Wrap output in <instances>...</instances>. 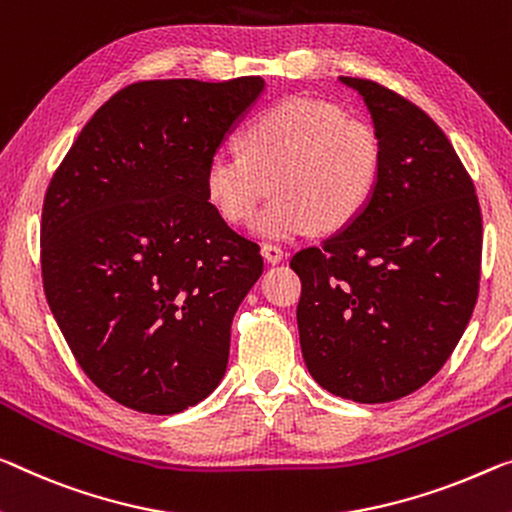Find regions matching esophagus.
I'll return each instance as SVG.
<instances>
[{
	"instance_id": "34e87169",
	"label": "esophagus",
	"mask_w": 512,
	"mask_h": 512,
	"mask_svg": "<svg viewBox=\"0 0 512 512\" xmlns=\"http://www.w3.org/2000/svg\"><path fill=\"white\" fill-rule=\"evenodd\" d=\"M261 254H263V258H265V261L270 263V265H277V263L283 261V249L277 247V245H263Z\"/></svg>"
}]
</instances>
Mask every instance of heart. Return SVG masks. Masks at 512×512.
Masks as SVG:
<instances>
[{
    "label": "heart",
    "mask_w": 512,
    "mask_h": 512,
    "mask_svg": "<svg viewBox=\"0 0 512 512\" xmlns=\"http://www.w3.org/2000/svg\"><path fill=\"white\" fill-rule=\"evenodd\" d=\"M242 141L245 151L219 146L208 157L203 187L226 222L245 224L272 183L277 196L251 224L263 240L345 229L366 210L380 180L375 132L320 98L279 100L247 125Z\"/></svg>",
    "instance_id": "obj_1"
}]
</instances>
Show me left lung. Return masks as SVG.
Returning a JSON list of instances; mask_svg holds the SVG:
<instances>
[{"mask_svg":"<svg viewBox=\"0 0 512 512\" xmlns=\"http://www.w3.org/2000/svg\"><path fill=\"white\" fill-rule=\"evenodd\" d=\"M355 89L382 146L366 210L290 267L302 357L322 389L389 403L421 389L451 357L478 297L483 219L474 183L430 116L391 89Z\"/></svg>","mask_w":512,"mask_h":512,"instance_id":"left-lung-1","label":"left lung"}]
</instances>
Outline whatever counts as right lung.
Segmentation results:
<instances>
[{"instance_id":"1","label":"right lung","mask_w":512,"mask_h":512,"mask_svg":"<svg viewBox=\"0 0 512 512\" xmlns=\"http://www.w3.org/2000/svg\"><path fill=\"white\" fill-rule=\"evenodd\" d=\"M263 89V77L125 86L50 180L47 304L77 364L116 403L176 414L222 382L231 322L263 258L212 208L203 174Z\"/></svg>"}]
</instances>
